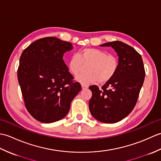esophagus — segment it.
I'll return each instance as SVG.
<instances>
[{
    "label": "esophagus",
    "mask_w": 161,
    "mask_h": 161,
    "mask_svg": "<svg viewBox=\"0 0 161 161\" xmlns=\"http://www.w3.org/2000/svg\"><path fill=\"white\" fill-rule=\"evenodd\" d=\"M81 88H82V89H86V88H88V86H87V85L82 84V85H81Z\"/></svg>",
    "instance_id": "1"
}]
</instances>
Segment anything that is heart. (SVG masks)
I'll return each instance as SVG.
<instances>
[{
  "mask_svg": "<svg viewBox=\"0 0 161 161\" xmlns=\"http://www.w3.org/2000/svg\"><path fill=\"white\" fill-rule=\"evenodd\" d=\"M86 73L77 77V80L84 85L99 81L104 84L115 76L119 68L118 57L108 54L104 50L93 47L81 50L77 55H73L68 62L70 73L77 76L87 66Z\"/></svg>",
  "mask_w": 161,
  "mask_h": 161,
  "instance_id": "obj_1",
  "label": "heart"
}]
</instances>
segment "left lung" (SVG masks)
<instances>
[{
  "label": "left lung",
  "mask_w": 161,
  "mask_h": 161,
  "mask_svg": "<svg viewBox=\"0 0 161 161\" xmlns=\"http://www.w3.org/2000/svg\"><path fill=\"white\" fill-rule=\"evenodd\" d=\"M100 46H111L119 57V68L115 76L102 89L89 87L91 114L98 121L115 123L126 117L135 107L144 82L145 70L141 54L133 47L119 41Z\"/></svg>",
  "instance_id": "8db88e82"
}]
</instances>
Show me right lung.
Returning a JSON list of instances; mask_svg holds the SVG:
<instances>
[{
  "mask_svg": "<svg viewBox=\"0 0 161 161\" xmlns=\"http://www.w3.org/2000/svg\"><path fill=\"white\" fill-rule=\"evenodd\" d=\"M72 48L70 42L45 37L30 44L20 57L17 76L24 103L41 122L64 118L81 89L63 60L64 54Z\"/></svg>",
  "mask_w": 161,
  "mask_h": 161,
  "instance_id": "right-lung-1",
  "label": "right lung"
}]
</instances>
